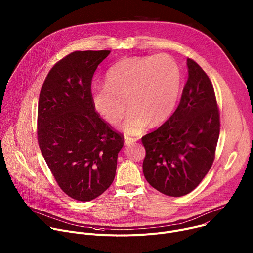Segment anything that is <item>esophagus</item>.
I'll return each instance as SVG.
<instances>
[{"mask_svg":"<svg viewBox=\"0 0 253 253\" xmlns=\"http://www.w3.org/2000/svg\"><path fill=\"white\" fill-rule=\"evenodd\" d=\"M137 140H138L137 138H132V137L125 136V138H124V143H125V145H131V144H133V143L136 142Z\"/></svg>","mask_w":253,"mask_h":253,"instance_id":"1","label":"esophagus"}]
</instances>
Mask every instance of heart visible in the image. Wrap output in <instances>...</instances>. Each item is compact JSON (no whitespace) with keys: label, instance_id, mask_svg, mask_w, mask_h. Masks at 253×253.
Segmentation results:
<instances>
[{"label":"heart","instance_id":"heart-1","mask_svg":"<svg viewBox=\"0 0 253 253\" xmlns=\"http://www.w3.org/2000/svg\"><path fill=\"white\" fill-rule=\"evenodd\" d=\"M181 70L168 55L129 57L108 70L106 86L94 87L91 99L95 110L111 125L130 109L121 125L126 135L135 136L149 122L160 124L171 114L181 87Z\"/></svg>","mask_w":253,"mask_h":253}]
</instances>
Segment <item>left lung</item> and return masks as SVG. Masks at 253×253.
I'll list each match as a JSON object with an SVG mask.
<instances>
[{"instance_id": "left-lung-1", "label": "left lung", "mask_w": 253, "mask_h": 253, "mask_svg": "<svg viewBox=\"0 0 253 253\" xmlns=\"http://www.w3.org/2000/svg\"><path fill=\"white\" fill-rule=\"evenodd\" d=\"M188 78L174 113L141 141L143 173L159 192L173 197L194 190L211 168L220 132L213 85L203 69L187 59Z\"/></svg>"}]
</instances>
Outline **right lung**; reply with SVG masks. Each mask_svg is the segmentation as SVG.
<instances>
[{
    "instance_id": "obj_1",
    "label": "right lung",
    "mask_w": 253,
    "mask_h": 253,
    "mask_svg": "<svg viewBox=\"0 0 253 253\" xmlns=\"http://www.w3.org/2000/svg\"><path fill=\"white\" fill-rule=\"evenodd\" d=\"M111 51H75L48 73L39 97V147L59 187L71 198L90 201L116 174L124 136L95 111L92 78Z\"/></svg>"
}]
</instances>
